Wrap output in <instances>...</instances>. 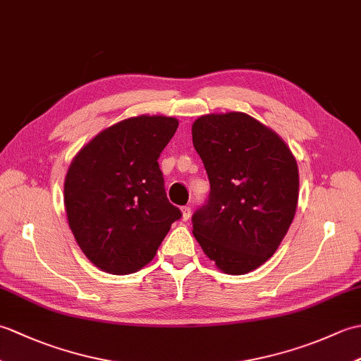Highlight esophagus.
Here are the masks:
<instances>
[{
	"instance_id": "1",
	"label": "esophagus",
	"mask_w": 361,
	"mask_h": 361,
	"mask_svg": "<svg viewBox=\"0 0 361 361\" xmlns=\"http://www.w3.org/2000/svg\"><path fill=\"white\" fill-rule=\"evenodd\" d=\"M181 214H183V220H188L190 217V208H189V206H183Z\"/></svg>"
}]
</instances>
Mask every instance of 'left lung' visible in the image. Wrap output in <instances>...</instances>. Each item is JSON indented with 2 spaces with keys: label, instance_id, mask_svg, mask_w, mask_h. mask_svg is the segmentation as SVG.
I'll return each instance as SVG.
<instances>
[{
  "label": "left lung",
  "instance_id": "left-lung-1",
  "mask_svg": "<svg viewBox=\"0 0 361 361\" xmlns=\"http://www.w3.org/2000/svg\"><path fill=\"white\" fill-rule=\"evenodd\" d=\"M192 142L211 185L192 216L195 239L221 271L256 270L293 221L296 159L273 130L240 111L198 118Z\"/></svg>",
  "mask_w": 361,
  "mask_h": 361
}]
</instances>
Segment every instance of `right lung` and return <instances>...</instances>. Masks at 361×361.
Listing matches in <instances>:
<instances>
[{
  "label": "right lung",
  "mask_w": 361,
  "mask_h": 361,
  "mask_svg": "<svg viewBox=\"0 0 361 361\" xmlns=\"http://www.w3.org/2000/svg\"><path fill=\"white\" fill-rule=\"evenodd\" d=\"M176 128L178 121L166 116L121 121L93 137L68 169V224L83 255L101 270H141L181 219L167 200L158 164Z\"/></svg>",
  "instance_id": "1"
}]
</instances>
